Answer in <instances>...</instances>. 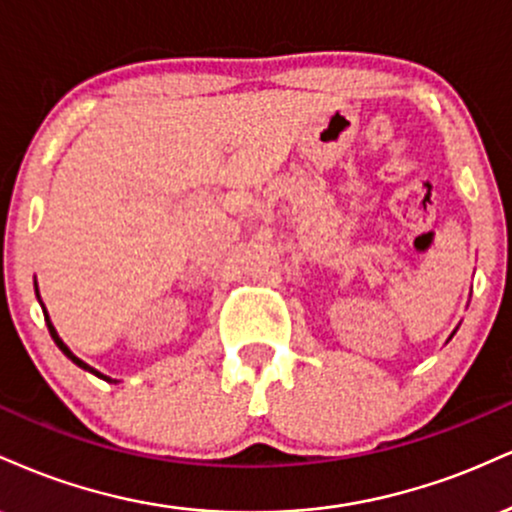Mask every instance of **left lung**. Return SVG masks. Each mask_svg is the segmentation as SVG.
<instances>
[{
	"label": "left lung",
	"instance_id": "left-lung-1",
	"mask_svg": "<svg viewBox=\"0 0 512 512\" xmlns=\"http://www.w3.org/2000/svg\"><path fill=\"white\" fill-rule=\"evenodd\" d=\"M453 335H455V330H453ZM453 335H450V338H453Z\"/></svg>",
	"mask_w": 512,
	"mask_h": 512
}]
</instances>
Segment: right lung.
<instances>
[{
  "label": "right lung",
  "mask_w": 512,
  "mask_h": 512,
  "mask_svg": "<svg viewBox=\"0 0 512 512\" xmlns=\"http://www.w3.org/2000/svg\"><path fill=\"white\" fill-rule=\"evenodd\" d=\"M35 297H38V302H40V306H42V314H45V323H47V330H50V335H52L54 345H57V347H59V350H62V352L66 354V357H69V359H71V362H74L76 366H81V369H83V371H88V374L98 376V378H102V381H107V383H117V381H114V378H110V376H105V374H100V371H98V369H93V366H90V364H86V362H83V359H78V357H76V354H74V352H71V350H69V347H66V345H64V340H62V338H59V335H57V330H54V326H52L50 316H47V309H45V304H42V299H40V290H38V280H35Z\"/></svg>",
  "instance_id": "right-lung-1"
}]
</instances>
